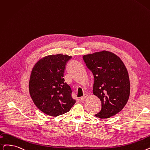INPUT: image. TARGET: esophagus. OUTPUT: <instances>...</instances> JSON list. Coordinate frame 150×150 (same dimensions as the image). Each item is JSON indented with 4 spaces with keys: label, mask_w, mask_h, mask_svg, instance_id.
Instances as JSON below:
<instances>
[{
    "label": "esophagus",
    "mask_w": 150,
    "mask_h": 150,
    "mask_svg": "<svg viewBox=\"0 0 150 150\" xmlns=\"http://www.w3.org/2000/svg\"><path fill=\"white\" fill-rule=\"evenodd\" d=\"M87 97H88V94H84V96H83V97H81V98H80V101H81V102H84V100H86Z\"/></svg>",
    "instance_id": "1"
}]
</instances>
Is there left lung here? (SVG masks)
<instances>
[{
    "label": "left lung",
    "instance_id": "8db88e82",
    "mask_svg": "<svg viewBox=\"0 0 150 150\" xmlns=\"http://www.w3.org/2000/svg\"><path fill=\"white\" fill-rule=\"evenodd\" d=\"M83 59L94 77L93 94L102 103L96 116L108 118L121 112L130 94L129 74L122 61L107 51L84 55Z\"/></svg>",
    "mask_w": 150,
    "mask_h": 150
}]
</instances>
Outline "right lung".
Returning <instances> with one entry per match:
<instances>
[{"mask_svg":"<svg viewBox=\"0 0 150 150\" xmlns=\"http://www.w3.org/2000/svg\"><path fill=\"white\" fill-rule=\"evenodd\" d=\"M71 56L50 55L39 60L32 69L29 93L37 107L51 116L68 112L75 103L64 74Z\"/></svg>","mask_w":150,"mask_h":150,"instance_id":"1","label":"right lung"}]
</instances>
